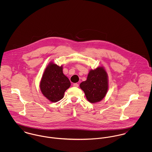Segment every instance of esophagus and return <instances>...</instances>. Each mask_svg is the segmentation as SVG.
I'll list each match as a JSON object with an SVG mask.
<instances>
[{"instance_id": "34e87169", "label": "esophagus", "mask_w": 152, "mask_h": 152, "mask_svg": "<svg viewBox=\"0 0 152 152\" xmlns=\"http://www.w3.org/2000/svg\"><path fill=\"white\" fill-rule=\"evenodd\" d=\"M73 86L75 87H78L79 86V85L78 84H77V83H75V84H73Z\"/></svg>"}]
</instances>
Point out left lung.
Listing matches in <instances>:
<instances>
[{
	"label": "left lung",
	"instance_id": "left-lung-1",
	"mask_svg": "<svg viewBox=\"0 0 152 152\" xmlns=\"http://www.w3.org/2000/svg\"><path fill=\"white\" fill-rule=\"evenodd\" d=\"M80 87L84 92L87 100L92 104L101 101L106 95L108 89V77L103 66L91 69L86 81Z\"/></svg>",
	"mask_w": 152,
	"mask_h": 152
}]
</instances>
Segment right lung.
<instances>
[{
	"label": "right lung",
	"mask_w": 152,
	"mask_h": 152,
	"mask_svg": "<svg viewBox=\"0 0 152 152\" xmlns=\"http://www.w3.org/2000/svg\"><path fill=\"white\" fill-rule=\"evenodd\" d=\"M71 83L63 74V66L50 63L44 70L40 83V90L49 101L57 102L63 98Z\"/></svg>",
	"instance_id": "right-lung-1"
}]
</instances>
